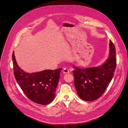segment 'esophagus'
Masks as SVG:
<instances>
[{
	"instance_id": "esophagus-1",
	"label": "esophagus",
	"mask_w": 128,
	"mask_h": 128,
	"mask_svg": "<svg viewBox=\"0 0 128 128\" xmlns=\"http://www.w3.org/2000/svg\"><path fill=\"white\" fill-rule=\"evenodd\" d=\"M63 72L64 74H69V70L68 69H67V68H64L63 69Z\"/></svg>"
}]
</instances>
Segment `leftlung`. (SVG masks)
<instances>
[{"label":"left lung","mask_w":128,"mask_h":128,"mask_svg":"<svg viewBox=\"0 0 128 128\" xmlns=\"http://www.w3.org/2000/svg\"><path fill=\"white\" fill-rule=\"evenodd\" d=\"M116 48L109 41V55L98 67L81 68L74 66V86L78 96L86 101H94L102 96L110 82L116 66Z\"/></svg>","instance_id":"obj_1"}]
</instances>
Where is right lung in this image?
I'll list each match as a JSON object with an SVG mask.
<instances>
[{
    "label": "right lung",
    "instance_id": "add662e5",
    "mask_svg": "<svg viewBox=\"0 0 128 128\" xmlns=\"http://www.w3.org/2000/svg\"><path fill=\"white\" fill-rule=\"evenodd\" d=\"M14 74L18 84L32 101L42 105L50 103L55 97L62 68L27 73L18 66L12 53Z\"/></svg>",
    "mask_w": 128,
    "mask_h": 128
}]
</instances>
